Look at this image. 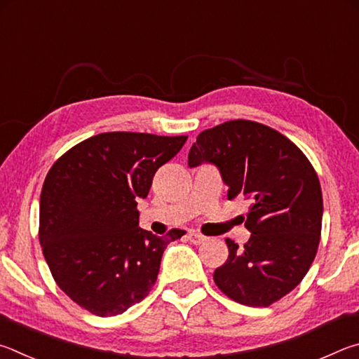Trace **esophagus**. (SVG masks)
<instances>
[{
	"label": "esophagus",
	"mask_w": 359,
	"mask_h": 359,
	"mask_svg": "<svg viewBox=\"0 0 359 359\" xmlns=\"http://www.w3.org/2000/svg\"><path fill=\"white\" fill-rule=\"evenodd\" d=\"M187 238H189V241L192 243V244H202L206 238L203 236V235H200V233H197V231H189V233H187Z\"/></svg>",
	"instance_id": "esophagus-1"
}]
</instances>
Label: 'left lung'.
<instances>
[{"label": "left lung", "instance_id": "8db88e82", "mask_svg": "<svg viewBox=\"0 0 359 359\" xmlns=\"http://www.w3.org/2000/svg\"><path fill=\"white\" fill-rule=\"evenodd\" d=\"M215 163L227 197L249 200L243 248L225 240L229 259L215 282L236 303L268 307L297 287L316 259L323 198L318 176L297 144L265 124L233 119L200 132L189 167Z\"/></svg>", "mask_w": 359, "mask_h": 359}]
</instances>
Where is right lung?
Returning a JSON list of instances; mask_svg holds the SVG:
<instances>
[{"label":"right lung","mask_w":359,"mask_h":359,"mask_svg":"<svg viewBox=\"0 0 359 359\" xmlns=\"http://www.w3.org/2000/svg\"><path fill=\"white\" fill-rule=\"evenodd\" d=\"M186 135L105 132L66 151L43 181L39 241L56 284L99 317L123 313L149 293L163 249L186 231L138 227L137 200Z\"/></svg>","instance_id":"1"}]
</instances>
